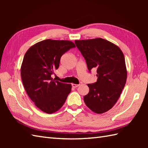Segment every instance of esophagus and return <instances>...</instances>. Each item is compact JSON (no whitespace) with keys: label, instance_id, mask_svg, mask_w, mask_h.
<instances>
[{"label":"esophagus","instance_id":"obj_1","mask_svg":"<svg viewBox=\"0 0 148 148\" xmlns=\"http://www.w3.org/2000/svg\"><path fill=\"white\" fill-rule=\"evenodd\" d=\"M79 86V84H72V86L73 88H77Z\"/></svg>","mask_w":148,"mask_h":148}]
</instances>
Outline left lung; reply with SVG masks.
I'll return each instance as SVG.
<instances>
[{
    "label": "left lung",
    "instance_id": "8db88e82",
    "mask_svg": "<svg viewBox=\"0 0 148 148\" xmlns=\"http://www.w3.org/2000/svg\"><path fill=\"white\" fill-rule=\"evenodd\" d=\"M75 43L86 60L89 71L97 69V82L88 84L89 93L84 102L97 114L111 109L124 88L127 71L123 53L118 46L102 38L76 40Z\"/></svg>",
    "mask_w": 148,
    "mask_h": 148
}]
</instances>
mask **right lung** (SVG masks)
<instances>
[{
	"mask_svg": "<svg viewBox=\"0 0 148 148\" xmlns=\"http://www.w3.org/2000/svg\"><path fill=\"white\" fill-rule=\"evenodd\" d=\"M76 45L70 40L46 39L27 50L21 66L22 82L28 95L39 109L48 114L58 111L71 92V84L51 77L63 54Z\"/></svg>",
	"mask_w": 148,
	"mask_h": 148,
	"instance_id": "obj_1",
	"label": "right lung"
}]
</instances>
